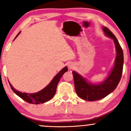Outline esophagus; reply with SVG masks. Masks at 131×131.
<instances>
[{
    "label": "esophagus",
    "mask_w": 131,
    "mask_h": 131,
    "mask_svg": "<svg viewBox=\"0 0 131 131\" xmlns=\"http://www.w3.org/2000/svg\"><path fill=\"white\" fill-rule=\"evenodd\" d=\"M68 68L70 69H73V64H68Z\"/></svg>",
    "instance_id": "esophagus-1"
}]
</instances>
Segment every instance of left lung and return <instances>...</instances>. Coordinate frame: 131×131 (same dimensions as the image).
<instances>
[{"instance_id":"left-lung-1","label":"left lung","mask_w":131,"mask_h":131,"mask_svg":"<svg viewBox=\"0 0 131 131\" xmlns=\"http://www.w3.org/2000/svg\"><path fill=\"white\" fill-rule=\"evenodd\" d=\"M102 29L106 36L113 40L116 52L114 67L108 77L102 82L94 84L74 71H73L76 94L81 99L88 101L100 100L112 93L116 88L122 76L124 64L122 48L115 36L107 28L103 26Z\"/></svg>"}]
</instances>
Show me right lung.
<instances>
[{"label": "right lung", "mask_w": 131, "mask_h": 131, "mask_svg": "<svg viewBox=\"0 0 131 131\" xmlns=\"http://www.w3.org/2000/svg\"><path fill=\"white\" fill-rule=\"evenodd\" d=\"M19 33L20 32L17 34L15 39L19 35ZM67 71V67H64L62 70L57 73L56 76L53 78V79L51 81V82L47 85L46 88H43L41 91L37 92L36 93H34V94H27L25 92H21L18 91L15 89L13 88L12 85L10 82H9V84H10V88L12 89V91L18 96L21 98L23 100L29 103H32V104H40V103H43L49 101L50 99L53 98V96L55 95V92H56L58 82H59L60 79L62 77L63 74Z\"/></svg>", "instance_id": "add662e5"}]
</instances>
